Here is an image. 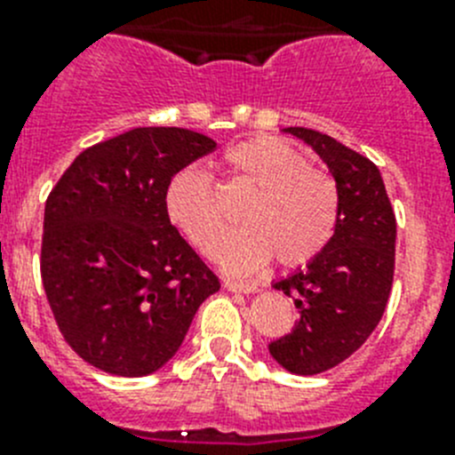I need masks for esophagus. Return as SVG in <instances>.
<instances>
[{
    "mask_svg": "<svg viewBox=\"0 0 455 455\" xmlns=\"http://www.w3.org/2000/svg\"><path fill=\"white\" fill-rule=\"evenodd\" d=\"M223 287L228 289V291H239V293L259 291V284L257 283H236V280H225Z\"/></svg>",
    "mask_w": 455,
    "mask_h": 455,
    "instance_id": "34e87169",
    "label": "esophagus"
}]
</instances>
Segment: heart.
Masks as SVG:
<instances>
[{"instance_id": "b5f03b06", "label": "heart", "mask_w": 455, "mask_h": 455, "mask_svg": "<svg viewBox=\"0 0 455 455\" xmlns=\"http://www.w3.org/2000/svg\"><path fill=\"white\" fill-rule=\"evenodd\" d=\"M232 171L257 187L243 220L223 243L225 219L207 172L184 168L166 188L172 225L204 255L220 251L228 273H255L275 255L283 267L312 262L332 239L339 216V193L328 172L309 164L307 155L275 136H255L225 155Z\"/></svg>"}]
</instances>
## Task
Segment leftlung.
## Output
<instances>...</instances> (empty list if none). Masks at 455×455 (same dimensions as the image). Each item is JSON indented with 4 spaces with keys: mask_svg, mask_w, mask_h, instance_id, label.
<instances>
[{
    "mask_svg": "<svg viewBox=\"0 0 455 455\" xmlns=\"http://www.w3.org/2000/svg\"><path fill=\"white\" fill-rule=\"evenodd\" d=\"M328 166L339 193V216L328 246L273 283L293 296L299 319L291 332L268 344L283 369L315 376L363 347L385 312L394 280L396 219L376 164L332 136L287 127Z\"/></svg>",
    "mask_w": 455,
    "mask_h": 455,
    "instance_id": "left-lung-1",
    "label": "left lung"
}]
</instances>
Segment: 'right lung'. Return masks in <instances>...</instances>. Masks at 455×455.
Wrapping results in <instances>:
<instances>
[{
    "instance_id": "right-lung-1",
    "label": "right lung",
    "mask_w": 455,
    "mask_h": 455,
    "mask_svg": "<svg viewBox=\"0 0 455 455\" xmlns=\"http://www.w3.org/2000/svg\"><path fill=\"white\" fill-rule=\"evenodd\" d=\"M216 148L182 127H136L88 148L45 203L40 275L66 341L107 373H155L220 289L166 212L171 180Z\"/></svg>"
}]
</instances>
